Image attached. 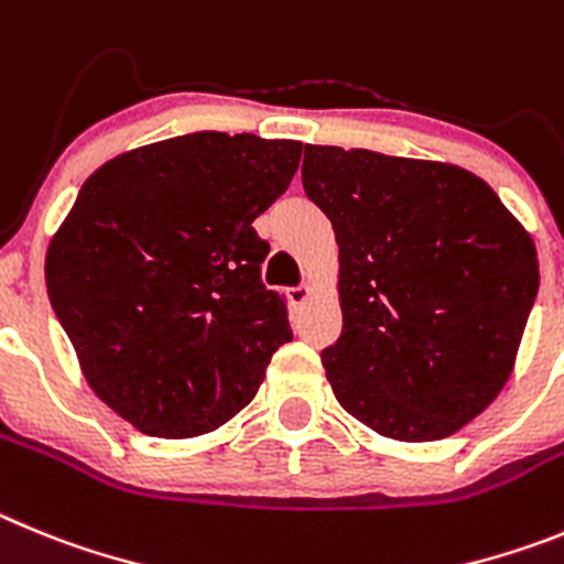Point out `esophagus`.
<instances>
[{
    "mask_svg": "<svg viewBox=\"0 0 564 564\" xmlns=\"http://www.w3.org/2000/svg\"><path fill=\"white\" fill-rule=\"evenodd\" d=\"M308 294H312V286H308V283H297V286L289 289V301H292L294 306H303V303L308 301Z\"/></svg>",
    "mask_w": 564,
    "mask_h": 564,
    "instance_id": "esophagus-1",
    "label": "esophagus"
}]
</instances>
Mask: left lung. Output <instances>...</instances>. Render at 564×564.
Wrapping results in <instances>:
<instances>
[{"instance_id": "1", "label": "left lung", "mask_w": 564, "mask_h": 564, "mask_svg": "<svg viewBox=\"0 0 564 564\" xmlns=\"http://www.w3.org/2000/svg\"><path fill=\"white\" fill-rule=\"evenodd\" d=\"M303 191L343 258V334L323 348L337 402L395 441H438L489 408L514 365L540 267L475 174L306 145Z\"/></svg>"}]
</instances>
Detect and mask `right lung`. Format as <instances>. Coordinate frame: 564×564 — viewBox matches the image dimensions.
<instances>
[{
  "label": "right lung",
  "mask_w": 564,
  "mask_h": 564,
  "mask_svg": "<svg viewBox=\"0 0 564 564\" xmlns=\"http://www.w3.org/2000/svg\"><path fill=\"white\" fill-rule=\"evenodd\" d=\"M303 143L194 131L115 156L47 250V294L95 393L137 430L194 438L252 402L292 339L261 281V216Z\"/></svg>",
  "instance_id": "obj_1"
}]
</instances>
